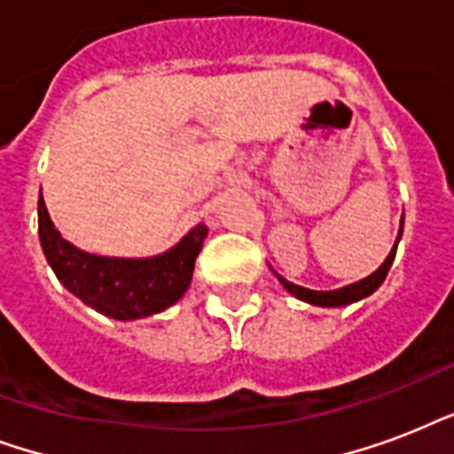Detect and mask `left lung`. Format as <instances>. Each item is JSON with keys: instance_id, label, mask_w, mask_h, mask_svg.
Segmentation results:
<instances>
[{"instance_id": "obj_1", "label": "left lung", "mask_w": 454, "mask_h": 454, "mask_svg": "<svg viewBox=\"0 0 454 454\" xmlns=\"http://www.w3.org/2000/svg\"><path fill=\"white\" fill-rule=\"evenodd\" d=\"M403 235V221H401V231H398V240H401ZM398 240H395L394 249H391V254L387 256V262L381 263L380 269L374 270L372 276L363 278L358 283L346 285L341 290H330V292H317V290H309V287H301V285H294L290 280H285L283 276H278V280L283 283V287L290 294H294L297 299L306 303H313V306H327V309H337V306H348L353 301H360V299L370 297L372 292L380 290V285L384 283V278H387L388 269H391V263L395 259V247H398Z\"/></svg>"}]
</instances>
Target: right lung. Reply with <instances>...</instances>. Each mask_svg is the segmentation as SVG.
<instances>
[{
    "label": "right lung",
    "mask_w": 454,
    "mask_h": 454,
    "mask_svg": "<svg viewBox=\"0 0 454 454\" xmlns=\"http://www.w3.org/2000/svg\"><path fill=\"white\" fill-rule=\"evenodd\" d=\"M37 214L39 242L63 287L115 320L155 316L184 297L207 238V226L198 223L174 247L151 259L98 256L82 252L60 238L46 212L44 198H39Z\"/></svg>",
    "instance_id": "add662e5"
}]
</instances>
